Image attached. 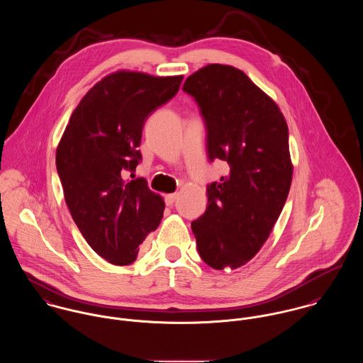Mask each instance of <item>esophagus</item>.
Returning <instances> with one entry per match:
<instances>
[{
	"label": "esophagus",
	"instance_id": "1",
	"mask_svg": "<svg viewBox=\"0 0 363 363\" xmlns=\"http://www.w3.org/2000/svg\"><path fill=\"white\" fill-rule=\"evenodd\" d=\"M177 197H179V194H177V193H173V194H167V196L164 197V203H166V206L172 207V206L174 204V201L177 200Z\"/></svg>",
	"mask_w": 363,
	"mask_h": 363
}]
</instances>
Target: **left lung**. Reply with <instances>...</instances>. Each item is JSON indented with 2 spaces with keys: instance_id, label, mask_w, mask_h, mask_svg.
<instances>
[{
  "instance_id": "8db88e82",
  "label": "left lung",
  "mask_w": 363,
  "mask_h": 363,
  "mask_svg": "<svg viewBox=\"0 0 363 363\" xmlns=\"http://www.w3.org/2000/svg\"><path fill=\"white\" fill-rule=\"evenodd\" d=\"M201 108L211 160L229 174L208 186L207 211L191 222L201 259L236 269L268 239L286 201L294 164L278 104L239 68L208 64L183 86Z\"/></svg>"
}]
</instances>
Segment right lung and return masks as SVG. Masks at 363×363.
Instances as JSON below:
<instances>
[{
    "label": "right lung",
    "instance_id": "1",
    "mask_svg": "<svg viewBox=\"0 0 363 363\" xmlns=\"http://www.w3.org/2000/svg\"><path fill=\"white\" fill-rule=\"evenodd\" d=\"M183 75L118 69L91 88L71 114L55 151L65 204L88 245L114 265L131 264L162 220L163 199L135 170L147 117L179 91Z\"/></svg>",
    "mask_w": 363,
    "mask_h": 363
}]
</instances>
